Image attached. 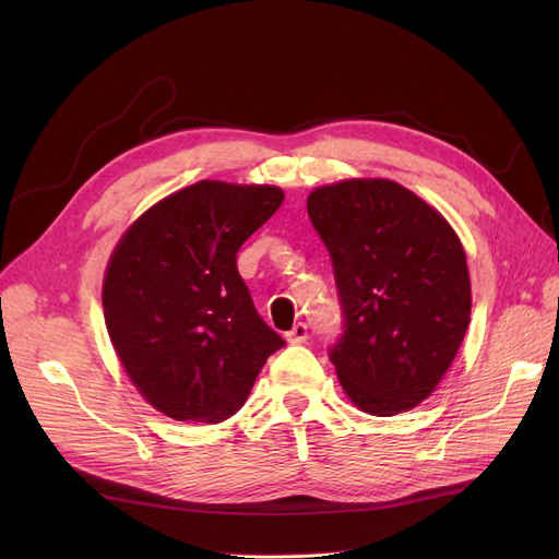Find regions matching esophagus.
<instances>
[{
	"label": "esophagus",
	"instance_id": "34e87169",
	"mask_svg": "<svg viewBox=\"0 0 559 559\" xmlns=\"http://www.w3.org/2000/svg\"><path fill=\"white\" fill-rule=\"evenodd\" d=\"M285 337L289 344H304L308 340V326L304 324V321H297V324L292 326V331L285 333Z\"/></svg>",
	"mask_w": 559,
	"mask_h": 559
}]
</instances>
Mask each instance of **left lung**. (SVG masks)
<instances>
[{
    "label": "left lung",
    "mask_w": 559,
    "mask_h": 559,
    "mask_svg": "<svg viewBox=\"0 0 559 559\" xmlns=\"http://www.w3.org/2000/svg\"><path fill=\"white\" fill-rule=\"evenodd\" d=\"M308 215L333 260L344 333L329 356L346 396L376 417L413 409L449 371L472 317L460 238L388 179L317 188Z\"/></svg>",
    "instance_id": "8db88e82"
}]
</instances>
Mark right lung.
I'll list each match as a JSON object with an SVG mask.
<instances>
[{
	"mask_svg": "<svg viewBox=\"0 0 559 559\" xmlns=\"http://www.w3.org/2000/svg\"><path fill=\"white\" fill-rule=\"evenodd\" d=\"M274 186L199 181L152 205L117 242L102 304L131 383L176 421L245 405L283 337L255 312L238 251L283 203Z\"/></svg>",
	"mask_w": 559,
	"mask_h": 559,
	"instance_id": "add662e5",
	"label": "right lung"
}]
</instances>
